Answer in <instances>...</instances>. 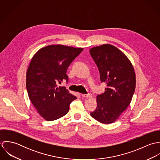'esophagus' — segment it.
Returning <instances> with one entry per match:
<instances>
[{
	"mask_svg": "<svg viewBox=\"0 0 160 160\" xmlns=\"http://www.w3.org/2000/svg\"><path fill=\"white\" fill-rule=\"evenodd\" d=\"M81 95H82V97L87 98H91L92 97V93H89L88 94H82Z\"/></svg>",
	"mask_w": 160,
	"mask_h": 160,
	"instance_id": "34e87169",
	"label": "esophagus"
}]
</instances>
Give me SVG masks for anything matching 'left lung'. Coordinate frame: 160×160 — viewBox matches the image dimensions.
Here are the masks:
<instances>
[{
	"label": "left lung",
	"mask_w": 160,
	"mask_h": 160,
	"mask_svg": "<svg viewBox=\"0 0 160 160\" xmlns=\"http://www.w3.org/2000/svg\"><path fill=\"white\" fill-rule=\"evenodd\" d=\"M100 72V81L107 84L104 93L97 96V107L91 113L103 124L119 118L130 104L136 89V73L125 54L117 47L103 44L89 50Z\"/></svg>",
	"instance_id": "obj_1"
}]
</instances>
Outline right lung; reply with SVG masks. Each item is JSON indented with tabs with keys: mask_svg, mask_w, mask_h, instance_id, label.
I'll use <instances>...</instances> for the list:
<instances>
[{
	"mask_svg": "<svg viewBox=\"0 0 160 160\" xmlns=\"http://www.w3.org/2000/svg\"><path fill=\"white\" fill-rule=\"evenodd\" d=\"M83 48L50 45L39 49L32 57L26 72L29 98L38 113L47 121L59 119L67 114L69 105L76 97L65 87L68 81L67 71Z\"/></svg>",
	"mask_w": 160,
	"mask_h": 160,
	"instance_id": "right-lung-1",
	"label": "right lung"
}]
</instances>
